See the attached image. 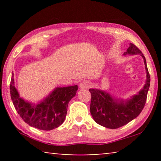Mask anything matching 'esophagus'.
<instances>
[{
    "label": "esophagus",
    "mask_w": 161,
    "mask_h": 161,
    "mask_svg": "<svg viewBox=\"0 0 161 161\" xmlns=\"http://www.w3.org/2000/svg\"><path fill=\"white\" fill-rule=\"evenodd\" d=\"M92 86V84L89 81H84L80 84V87L81 89H89Z\"/></svg>",
    "instance_id": "1"
}]
</instances>
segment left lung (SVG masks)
Returning a JSON list of instances; mask_svg holds the SVG:
<instances>
[{"label": "left lung", "instance_id": "1", "mask_svg": "<svg viewBox=\"0 0 161 161\" xmlns=\"http://www.w3.org/2000/svg\"><path fill=\"white\" fill-rule=\"evenodd\" d=\"M124 54H140L143 57L147 80L142 90L126 102L121 100L117 102L118 101L107 92L96 89H89L92 95L90 103L92 116L96 123L108 129H118L129 123L139 115L146 102L151 82L146 58L139 49L134 44L130 43V47Z\"/></svg>", "mask_w": 161, "mask_h": 161}]
</instances>
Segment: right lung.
I'll use <instances>...</instances> for the list:
<instances>
[{
	"instance_id": "right-lung-1",
	"label": "right lung",
	"mask_w": 161,
	"mask_h": 161,
	"mask_svg": "<svg viewBox=\"0 0 161 161\" xmlns=\"http://www.w3.org/2000/svg\"><path fill=\"white\" fill-rule=\"evenodd\" d=\"M11 78L10 93L16 111L26 124L43 130H50L63 123L67 112L69 101L78 89L77 85L58 87L46 99L36 105L25 102L20 97Z\"/></svg>"
}]
</instances>
